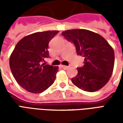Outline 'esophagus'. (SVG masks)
<instances>
[{
    "label": "esophagus",
    "mask_w": 123,
    "mask_h": 123,
    "mask_svg": "<svg viewBox=\"0 0 123 123\" xmlns=\"http://www.w3.org/2000/svg\"><path fill=\"white\" fill-rule=\"evenodd\" d=\"M61 67L63 69H67V68H68V66H64V65H61Z\"/></svg>",
    "instance_id": "34e87169"
}]
</instances>
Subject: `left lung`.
Listing matches in <instances>:
<instances>
[{
	"mask_svg": "<svg viewBox=\"0 0 123 123\" xmlns=\"http://www.w3.org/2000/svg\"><path fill=\"white\" fill-rule=\"evenodd\" d=\"M74 43L78 55L84 57V66L77 68L78 74L72 82L81 90L89 92L103 88L111 78L114 67L113 48L104 38L86 30H70L62 33Z\"/></svg>",
	"mask_w": 123,
	"mask_h": 123,
	"instance_id": "left-lung-1",
	"label": "left lung"
}]
</instances>
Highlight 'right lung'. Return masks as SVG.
Segmentation results:
<instances>
[{
    "label": "right lung",
    "instance_id": "right-lung-1",
    "mask_svg": "<svg viewBox=\"0 0 123 123\" xmlns=\"http://www.w3.org/2000/svg\"><path fill=\"white\" fill-rule=\"evenodd\" d=\"M59 31L27 35L17 43L10 57V67L19 85L28 92L39 93L54 83L58 67L43 63L49 58V43Z\"/></svg>",
    "mask_w": 123,
    "mask_h": 123
}]
</instances>
